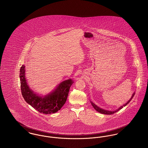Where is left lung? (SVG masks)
<instances>
[{
    "instance_id": "1",
    "label": "left lung",
    "mask_w": 148,
    "mask_h": 148,
    "mask_svg": "<svg viewBox=\"0 0 148 148\" xmlns=\"http://www.w3.org/2000/svg\"><path fill=\"white\" fill-rule=\"evenodd\" d=\"M134 95H135V92H134V93L133 94V95H132V97H131V98L130 99V100L127 102V103H125V104H124L123 106H120L119 109H118L117 110H114V111H109V110H104V109H101V108H99V106H96L94 103H93L92 101H90V103H91V104H92V107L96 110V111H97V112H98L99 113H101V114H107V115H112V114H113L114 113H116V112H118L119 110L120 109H121L124 106H127V104L131 101V100L133 99V98L134 97Z\"/></svg>"
}]
</instances>
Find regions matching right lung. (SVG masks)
Here are the masks:
<instances>
[{
	"label": "right lung",
	"mask_w": 148,
	"mask_h": 148,
	"mask_svg": "<svg viewBox=\"0 0 148 148\" xmlns=\"http://www.w3.org/2000/svg\"><path fill=\"white\" fill-rule=\"evenodd\" d=\"M25 66L22 65L19 77L21 94L25 101L35 110L43 114H52L59 110L66 101L73 80L69 79L62 82L53 92L43 98L38 95L29 88L25 79Z\"/></svg>",
	"instance_id": "obj_1"
}]
</instances>
